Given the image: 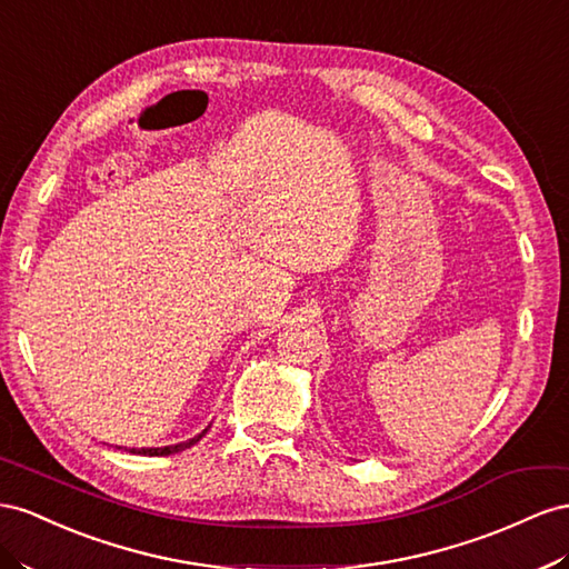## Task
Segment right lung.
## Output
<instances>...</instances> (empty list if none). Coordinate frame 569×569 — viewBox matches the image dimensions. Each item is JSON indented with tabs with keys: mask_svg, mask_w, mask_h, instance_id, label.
Listing matches in <instances>:
<instances>
[{
	"mask_svg": "<svg viewBox=\"0 0 569 569\" xmlns=\"http://www.w3.org/2000/svg\"><path fill=\"white\" fill-rule=\"evenodd\" d=\"M208 433V428L203 433H198L196 438H191V440H187V442H179V445H167V448H141V450H129V452H133V455H146V457H162V455H174V452H181V450H187V448H191V445H196L198 440H201L203 436Z\"/></svg>",
	"mask_w": 569,
	"mask_h": 569,
	"instance_id": "obj_1",
	"label": "right lung"
}]
</instances>
